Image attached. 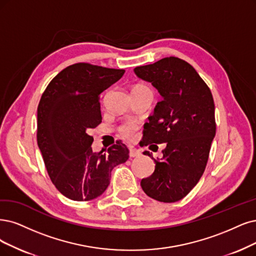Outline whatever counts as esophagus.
Returning <instances> with one entry per match:
<instances>
[{
	"mask_svg": "<svg viewBox=\"0 0 256 256\" xmlns=\"http://www.w3.org/2000/svg\"><path fill=\"white\" fill-rule=\"evenodd\" d=\"M140 150L135 148H130V157L133 158V157H138L140 155Z\"/></svg>",
	"mask_w": 256,
	"mask_h": 256,
	"instance_id": "esophagus-1",
	"label": "esophagus"
}]
</instances>
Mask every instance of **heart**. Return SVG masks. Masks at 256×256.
<instances>
[{
	"label": "heart",
	"instance_id": "heart-1",
	"mask_svg": "<svg viewBox=\"0 0 256 256\" xmlns=\"http://www.w3.org/2000/svg\"><path fill=\"white\" fill-rule=\"evenodd\" d=\"M150 90L148 86L144 84H137L136 86L133 88V90ZM138 128V124L134 121H126L123 122L121 126L118 128V133L120 137L126 140L133 139L135 136L136 130Z\"/></svg>",
	"mask_w": 256,
	"mask_h": 256
}]
</instances>
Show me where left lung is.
<instances>
[{"mask_svg": "<svg viewBox=\"0 0 256 256\" xmlns=\"http://www.w3.org/2000/svg\"><path fill=\"white\" fill-rule=\"evenodd\" d=\"M135 72L152 83L164 98L144 124V146L166 144L160 162L144 152L156 166L140 184L153 200L175 202L200 182L209 159L216 133L212 92L193 66L176 56L138 66Z\"/></svg>", "mask_w": 256, "mask_h": 256, "instance_id": "1", "label": "left lung"}]
</instances>
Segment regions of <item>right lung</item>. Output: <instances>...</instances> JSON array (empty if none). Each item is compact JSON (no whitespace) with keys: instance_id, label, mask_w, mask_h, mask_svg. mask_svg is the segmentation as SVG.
I'll use <instances>...</instances> for the list:
<instances>
[{"instance_id":"right-lung-1","label":"right lung","mask_w":256,"mask_h":256,"mask_svg":"<svg viewBox=\"0 0 256 256\" xmlns=\"http://www.w3.org/2000/svg\"><path fill=\"white\" fill-rule=\"evenodd\" d=\"M124 70L79 62L50 82L38 106L36 141L52 182L61 194L88 202L106 190L110 172L126 162L130 150L121 140L106 153H94L90 128L101 121L100 94Z\"/></svg>"}]
</instances>
